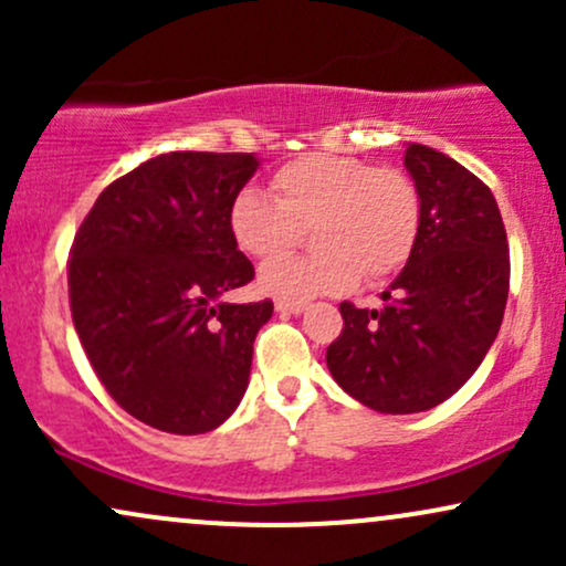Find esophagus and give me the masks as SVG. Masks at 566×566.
Returning <instances> with one entry per match:
<instances>
[{
	"label": "esophagus",
	"instance_id": "esophagus-1",
	"mask_svg": "<svg viewBox=\"0 0 566 566\" xmlns=\"http://www.w3.org/2000/svg\"><path fill=\"white\" fill-rule=\"evenodd\" d=\"M303 308H305L303 301H276L279 314H301Z\"/></svg>",
	"mask_w": 566,
	"mask_h": 566
}]
</instances>
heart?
<instances>
[{"label":"heart","mask_w":566,"mask_h":566,"mask_svg":"<svg viewBox=\"0 0 566 566\" xmlns=\"http://www.w3.org/2000/svg\"><path fill=\"white\" fill-rule=\"evenodd\" d=\"M274 201L244 188L229 205L233 244L252 258L287 252L311 229V255L269 261L258 284L284 301L380 282L412 255L420 193L405 170L337 154H305L271 178Z\"/></svg>","instance_id":"obj_1"}]
</instances>
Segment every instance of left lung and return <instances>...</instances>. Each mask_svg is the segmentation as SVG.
<instances>
[{"label":"left lung","instance_id":"obj_1","mask_svg":"<svg viewBox=\"0 0 566 566\" xmlns=\"http://www.w3.org/2000/svg\"><path fill=\"white\" fill-rule=\"evenodd\" d=\"M420 193L412 255L378 311L340 303L343 333L327 367L343 391L388 415L441 405L476 373L509 301V239L497 201L476 175L407 143Z\"/></svg>","mask_w":566,"mask_h":566}]
</instances>
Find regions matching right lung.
I'll use <instances>...</instances> for the list:
<instances>
[{
  "label": "right lung",
  "mask_w": 566,
  "mask_h": 566,
  "mask_svg": "<svg viewBox=\"0 0 566 566\" xmlns=\"http://www.w3.org/2000/svg\"><path fill=\"white\" fill-rule=\"evenodd\" d=\"M258 165L252 154H159L95 199L71 244L84 354L116 405L159 431H212L247 391L274 303L220 297L255 276L229 205Z\"/></svg>",
  "instance_id": "obj_1"
}]
</instances>
